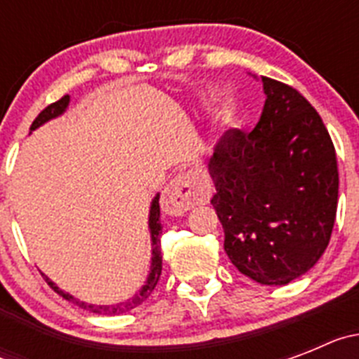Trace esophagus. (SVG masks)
<instances>
[{
    "label": "esophagus",
    "mask_w": 359,
    "mask_h": 359,
    "mask_svg": "<svg viewBox=\"0 0 359 359\" xmlns=\"http://www.w3.org/2000/svg\"><path fill=\"white\" fill-rule=\"evenodd\" d=\"M208 201H210L208 185L190 174H180L165 187L163 196H161V210L167 215L180 217L196 205H205Z\"/></svg>",
    "instance_id": "esophagus-1"
}]
</instances>
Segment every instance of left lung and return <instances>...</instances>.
Here are the masks:
<instances>
[{
	"label": "left lung",
	"mask_w": 359,
	"mask_h": 359,
	"mask_svg": "<svg viewBox=\"0 0 359 359\" xmlns=\"http://www.w3.org/2000/svg\"><path fill=\"white\" fill-rule=\"evenodd\" d=\"M266 102L252 133L230 129L208 170L224 252L241 273L284 286L318 262L338 207V165L316 109L294 88L262 77Z\"/></svg>",
	"instance_id": "8db88e82"
}]
</instances>
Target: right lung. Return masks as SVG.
<instances>
[{
    "label": "right lung",
    "instance_id": "right-lung-1",
    "mask_svg": "<svg viewBox=\"0 0 359 359\" xmlns=\"http://www.w3.org/2000/svg\"><path fill=\"white\" fill-rule=\"evenodd\" d=\"M68 104H69V97H68V95H65V97L59 98L57 102L50 104L48 107H44V109L41 111L39 115H37V118L34 120V122H32L30 131H34V129L41 128V126L48 122V120L57 118V116H61L62 113H65V111H66V107H68ZM149 230H151V241H152L151 271H149V277H147V280H145L144 286H142V290L138 291V293H136L135 297H131V298H129V300H126V302L115 304V306H93V304L81 302V300H77V298H73L72 294L66 293V291L59 290V287H57L55 284H53V282L50 280L48 277H46V282H48V286L52 287V290L55 291L57 294H61L62 298H66L68 302L77 304V306L82 307V309H88V311H91V313H97V315H107V316L122 315V313H128V311H131V309H135V307L142 306V304H144L145 300H147V298L151 297L152 290L156 287L158 280H160V275H161L160 194H156V198L152 199V203H151V210H149Z\"/></svg>",
    "mask_w": 359,
    "mask_h": 359
}]
</instances>
